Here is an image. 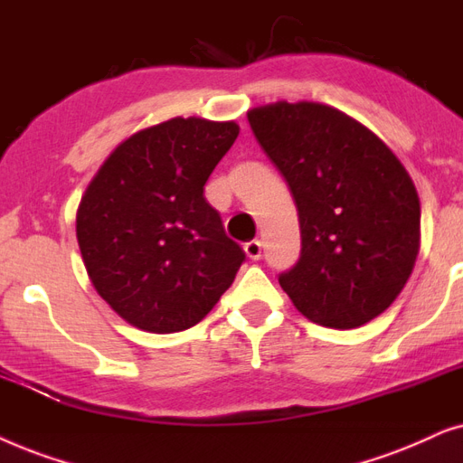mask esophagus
I'll list each match as a JSON object with an SVG mask.
<instances>
[{
	"instance_id": "obj_1",
	"label": "esophagus",
	"mask_w": 463,
	"mask_h": 463,
	"mask_svg": "<svg viewBox=\"0 0 463 463\" xmlns=\"http://www.w3.org/2000/svg\"><path fill=\"white\" fill-rule=\"evenodd\" d=\"M243 250H245V254H248L251 260H260V256H262V243L258 241V239H254V241H248L243 245Z\"/></svg>"
}]
</instances>
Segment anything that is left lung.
<instances>
[{
	"label": "left lung",
	"mask_w": 463,
	"mask_h": 463,
	"mask_svg": "<svg viewBox=\"0 0 463 463\" xmlns=\"http://www.w3.org/2000/svg\"><path fill=\"white\" fill-rule=\"evenodd\" d=\"M251 131L298 209L300 258L279 275L296 309L349 330L381 316L415 267V184L364 125L311 101L254 108Z\"/></svg>",
	"instance_id": "left-lung-1"
}]
</instances>
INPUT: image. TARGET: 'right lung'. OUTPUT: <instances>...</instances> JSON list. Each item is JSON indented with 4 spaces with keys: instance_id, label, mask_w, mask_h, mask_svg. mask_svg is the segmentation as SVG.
Returning <instances> with one entry per match:
<instances>
[{
    "instance_id": "obj_1",
    "label": "right lung",
    "mask_w": 463,
    "mask_h": 463,
    "mask_svg": "<svg viewBox=\"0 0 463 463\" xmlns=\"http://www.w3.org/2000/svg\"><path fill=\"white\" fill-rule=\"evenodd\" d=\"M239 135L235 122L171 118L109 154L78 207L92 286L139 330L199 324L245 260L205 201V182Z\"/></svg>"
}]
</instances>
